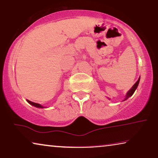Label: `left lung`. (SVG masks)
<instances>
[{
	"instance_id": "obj_1",
	"label": "left lung",
	"mask_w": 158,
	"mask_h": 158,
	"mask_svg": "<svg viewBox=\"0 0 158 158\" xmlns=\"http://www.w3.org/2000/svg\"><path fill=\"white\" fill-rule=\"evenodd\" d=\"M139 81H140V78L138 79V81L135 82V84H134V85L133 86V87H132V88L130 89V91H129L127 93L126 96V98H125L124 101H125V100H126V99H128V98L129 97H130V96H131L132 95H133V93L135 92V89H137V87H138V84H139Z\"/></svg>"
}]
</instances>
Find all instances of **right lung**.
I'll use <instances>...</instances> for the list:
<instances>
[{
	"label": "right lung",
	"mask_w": 158,
	"mask_h": 158,
	"mask_svg": "<svg viewBox=\"0 0 158 158\" xmlns=\"http://www.w3.org/2000/svg\"><path fill=\"white\" fill-rule=\"evenodd\" d=\"M27 102L28 103H30V104H32V106H35V107H37V108H43V107L41 105H40L39 103L32 102H30V101H29V100H27Z\"/></svg>",
	"instance_id": "1"
}]
</instances>
